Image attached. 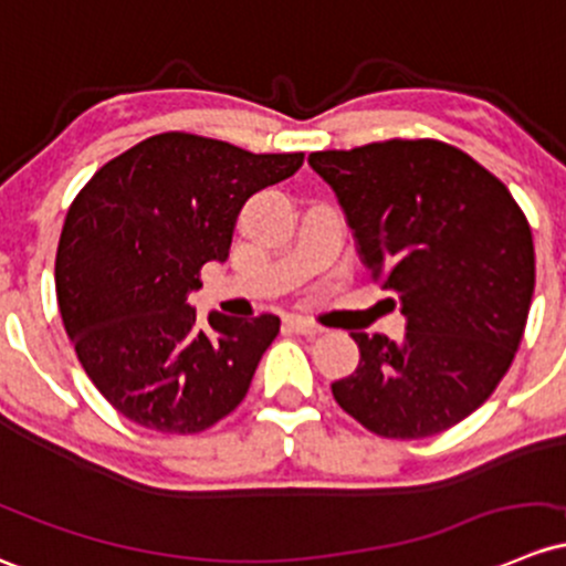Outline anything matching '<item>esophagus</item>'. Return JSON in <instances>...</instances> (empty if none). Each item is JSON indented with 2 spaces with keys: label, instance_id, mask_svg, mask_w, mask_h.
<instances>
[{
  "label": "esophagus",
  "instance_id": "obj_1",
  "mask_svg": "<svg viewBox=\"0 0 566 566\" xmlns=\"http://www.w3.org/2000/svg\"><path fill=\"white\" fill-rule=\"evenodd\" d=\"M284 325H287L290 331L303 333V336H317V333H323V325H317L308 317H301V314H290V317H284Z\"/></svg>",
  "mask_w": 566,
  "mask_h": 566
}]
</instances>
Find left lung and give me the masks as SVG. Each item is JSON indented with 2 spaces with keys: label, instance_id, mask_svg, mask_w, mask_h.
Here are the masks:
<instances>
[{
  "label": "left lung",
  "instance_id": "obj_1",
  "mask_svg": "<svg viewBox=\"0 0 566 566\" xmlns=\"http://www.w3.org/2000/svg\"><path fill=\"white\" fill-rule=\"evenodd\" d=\"M363 265L396 295L407 333H353L360 363L338 407L388 439L461 423L515 358L534 293L532 228L510 189L450 143L382 140L314 151Z\"/></svg>",
  "mask_w": 566,
  "mask_h": 566
}]
</instances>
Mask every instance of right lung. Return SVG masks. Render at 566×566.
<instances>
[{
  "label": "right lung",
  "instance_id": "obj_1",
  "mask_svg": "<svg viewBox=\"0 0 566 566\" xmlns=\"http://www.w3.org/2000/svg\"><path fill=\"white\" fill-rule=\"evenodd\" d=\"M303 154H252L189 133L140 140L81 189L56 249V301L83 371L143 428L198 433L247 396L279 333L276 314L211 312L189 293L224 263L238 211L284 181Z\"/></svg>",
  "mask_w": 566,
  "mask_h": 566
}]
</instances>
